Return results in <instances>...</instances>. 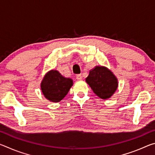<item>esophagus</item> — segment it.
I'll return each instance as SVG.
<instances>
[{"label":"esophagus","instance_id":"esophagus-1","mask_svg":"<svg viewBox=\"0 0 155 155\" xmlns=\"http://www.w3.org/2000/svg\"><path fill=\"white\" fill-rule=\"evenodd\" d=\"M76 78H77V79L78 80V81L82 80V78H83L82 75H81V74H78V75H77V77H76Z\"/></svg>","mask_w":155,"mask_h":155}]
</instances>
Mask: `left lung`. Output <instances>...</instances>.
<instances>
[{
  "label": "left lung",
  "instance_id": "obj_1",
  "mask_svg": "<svg viewBox=\"0 0 155 155\" xmlns=\"http://www.w3.org/2000/svg\"><path fill=\"white\" fill-rule=\"evenodd\" d=\"M85 81L94 93L103 100L109 98L118 86L116 77L104 66H96L91 70Z\"/></svg>",
  "mask_w": 155,
  "mask_h": 155
}]
</instances>
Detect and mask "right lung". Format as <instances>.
<instances>
[{"instance_id": "obj_1", "label": "right lung", "mask_w": 155, "mask_h": 155, "mask_svg": "<svg viewBox=\"0 0 155 155\" xmlns=\"http://www.w3.org/2000/svg\"><path fill=\"white\" fill-rule=\"evenodd\" d=\"M72 85L71 78L63 77L57 70H52L46 73L41 81V90L46 99L58 103L67 95Z\"/></svg>"}]
</instances>
